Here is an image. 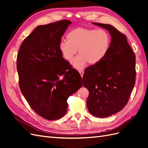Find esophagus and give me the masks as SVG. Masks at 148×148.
I'll use <instances>...</instances> for the list:
<instances>
[{
    "label": "esophagus",
    "instance_id": "34e87169",
    "mask_svg": "<svg viewBox=\"0 0 148 148\" xmlns=\"http://www.w3.org/2000/svg\"><path fill=\"white\" fill-rule=\"evenodd\" d=\"M79 74H80V75H81V77H83V74H84V72L83 71H79Z\"/></svg>",
    "mask_w": 148,
    "mask_h": 148
}]
</instances>
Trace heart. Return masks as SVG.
Wrapping results in <instances>:
<instances>
[{
  "label": "heart",
  "instance_id": "heart-1",
  "mask_svg": "<svg viewBox=\"0 0 148 148\" xmlns=\"http://www.w3.org/2000/svg\"><path fill=\"white\" fill-rule=\"evenodd\" d=\"M67 41H62L59 50L64 59L70 62L77 53L79 55L71 62L75 69L82 70L87 63L91 65L99 64L108 53L111 37L104 29L78 27L70 31Z\"/></svg>",
  "mask_w": 148,
  "mask_h": 148
}]
</instances>
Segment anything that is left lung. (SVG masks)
Instances as JSON below:
<instances>
[{"label": "left lung", "instance_id": "obj_1", "mask_svg": "<svg viewBox=\"0 0 148 148\" xmlns=\"http://www.w3.org/2000/svg\"><path fill=\"white\" fill-rule=\"evenodd\" d=\"M92 24L109 31L111 44L104 59L84 70L83 82L89 92L86 102L89 113L106 118L127 104L135 84L136 57L125 34L110 25Z\"/></svg>", "mask_w": 148, "mask_h": 148}]
</instances>
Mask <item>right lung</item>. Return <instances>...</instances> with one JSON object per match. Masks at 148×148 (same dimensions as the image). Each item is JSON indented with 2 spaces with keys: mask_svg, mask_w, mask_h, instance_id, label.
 <instances>
[{
  "mask_svg": "<svg viewBox=\"0 0 148 148\" xmlns=\"http://www.w3.org/2000/svg\"><path fill=\"white\" fill-rule=\"evenodd\" d=\"M71 23L65 20L38 26L25 39L17 55L20 90L35 112L49 120L63 117L68 98L83 85L81 75L70 68L59 50Z\"/></svg>",
  "mask_w": 148,
  "mask_h": 148,
  "instance_id": "obj_1",
  "label": "right lung"
}]
</instances>
